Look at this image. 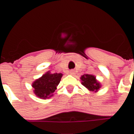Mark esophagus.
Here are the masks:
<instances>
[{
    "label": "esophagus",
    "instance_id": "1",
    "mask_svg": "<svg viewBox=\"0 0 134 134\" xmlns=\"http://www.w3.org/2000/svg\"><path fill=\"white\" fill-rule=\"evenodd\" d=\"M70 75H73V74H74V71H73V70H70Z\"/></svg>",
    "mask_w": 134,
    "mask_h": 134
}]
</instances>
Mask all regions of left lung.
I'll use <instances>...</instances> for the list:
<instances>
[{"instance_id":"1","label":"left lung","mask_w":134,"mask_h":134,"mask_svg":"<svg viewBox=\"0 0 134 134\" xmlns=\"http://www.w3.org/2000/svg\"><path fill=\"white\" fill-rule=\"evenodd\" d=\"M82 80V84L84 85L87 89L92 92H97L100 88L101 85L100 82L97 81L96 77L93 75L85 74L80 77Z\"/></svg>"}]
</instances>
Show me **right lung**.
<instances>
[{
	"mask_svg": "<svg viewBox=\"0 0 134 134\" xmlns=\"http://www.w3.org/2000/svg\"><path fill=\"white\" fill-rule=\"evenodd\" d=\"M62 75V73L52 74L49 71L45 73L42 77L36 80L32 83L34 94L42 99L52 97L57 85L59 84Z\"/></svg>",
	"mask_w": 134,
	"mask_h": 134,
	"instance_id": "add662e5",
	"label": "right lung"
}]
</instances>
